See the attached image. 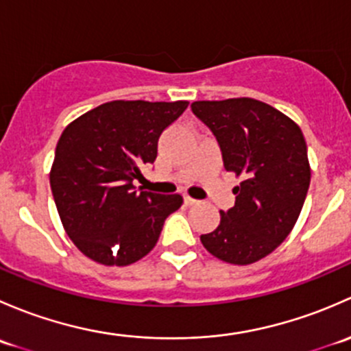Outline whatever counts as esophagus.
Wrapping results in <instances>:
<instances>
[{
    "mask_svg": "<svg viewBox=\"0 0 351 351\" xmlns=\"http://www.w3.org/2000/svg\"><path fill=\"white\" fill-rule=\"evenodd\" d=\"M183 200H185V204H186V205H195L197 202H198V200H195V198H192V197H189V195H186L185 198H183Z\"/></svg>",
    "mask_w": 351,
    "mask_h": 351,
    "instance_id": "obj_1",
    "label": "esophagus"
}]
</instances>
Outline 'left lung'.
Listing matches in <instances>:
<instances>
[{
	"mask_svg": "<svg viewBox=\"0 0 351 351\" xmlns=\"http://www.w3.org/2000/svg\"><path fill=\"white\" fill-rule=\"evenodd\" d=\"M192 112L217 139L224 168L241 176L234 207L200 241L226 263L251 265L285 241L302 210L311 183L302 130L253 98L193 101Z\"/></svg>",
	"mask_w": 351,
	"mask_h": 351,
	"instance_id": "left-lung-1",
	"label": "left lung"
}]
</instances>
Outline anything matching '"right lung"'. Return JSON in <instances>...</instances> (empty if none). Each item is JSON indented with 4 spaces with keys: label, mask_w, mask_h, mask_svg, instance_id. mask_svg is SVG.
I'll use <instances>...</instances> for the list:
<instances>
[{
    "label": "right lung",
    "mask_w": 351,
    "mask_h": 351,
    "mask_svg": "<svg viewBox=\"0 0 351 351\" xmlns=\"http://www.w3.org/2000/svg\"><path fill=\"white\" fill-rule=\"evenodd\" d=\"M189 101L115 100L66 127L56 146L51 189L59 217L77 250L107 267L146 256L183 198L134 186L154 162L158 139Z\"/></svg>",
    "instance_id": "right-lung-1"
}]
</instances>
